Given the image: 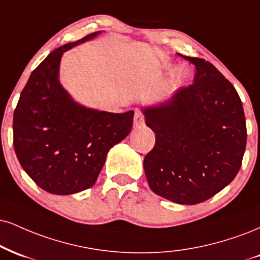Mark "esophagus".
Returning <instances> with one entry per match:
<instances>
[{
	"label": "esophagus",
	"mask_w": 260,
	"mask_h": 260,
	"mask_svg": "<svg viewBox=\"0 0 260 260\" xmlns=\"http://www.w3.org/2000/svg\"><path fill=\"white\" fill-rule=\"evenodd\" d=\"M144 123H145V122H144L143 115L140 114V112L137 111L136 115H134V127L140 128V127L144 126Z\"/></svg>",
	"instance_id": "esophagus-1"
}]
</instances>
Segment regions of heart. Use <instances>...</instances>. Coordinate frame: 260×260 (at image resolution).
<instances>
[{
  "mask_svg": "<svg viewBox=\"0 0 260 260\" xmlns=\"http://www.w3.org/2000/svg\"><path fill=\"white\" fill-rule=\"evenodd\" d=\"M166 69H167V70H172L173 67H172V65H167ZM187 75H189V71H187V69L185 67H179L178 69H176V71H174V75H173V81H172L173 87H179L180 84L186 80Z\"/></svg>",
  "mask_w": 260,
  "mask_h": 260,
  "instance_id": "obj_1",
  "label": "heart"
}]
</instances>
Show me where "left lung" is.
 <instances>
[{"mask_svg":"<svg viewBox=\"0 0 260 260\" xmlns=\"http://www.w3.org/2000/svg\"><path fill=\"white\" fill-rule=\"evenodd\" d=\"M185 59L196 68L191 86L142 108L146 126L156 137L154 149L144 158V171L156 195L196 205L236 177L247 129L235 87L205 59Z\"/></svg>","mask_w":260,"mask_h":260,"instance_id":"8db88e82","label":"left lung"}]
</instances>
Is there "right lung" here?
<instances>
[{
	"instance_id": "obj_1",
	"label": "right lung",
	"mask_w": 260,
	"mask_h": 260,
	"mask_svg": "<svg viewBox=\"0 0 260 260\" xmlns=\"http://www.w3.org/2000/svg\"><path fill=\"white\" fill-rule=\"evenodd\" d=\"M100 31L53 51L21 92L13 116V144L23 170L41 189L71 195L94 185L106 155L128 136L134 111L87 108L59 81L64 52L93 40Z\"/></svg>"
}]
</instances>
